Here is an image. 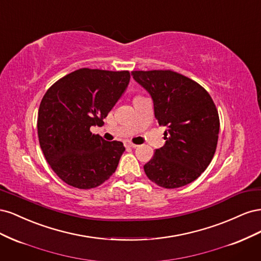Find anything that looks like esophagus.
Returning <instances> with one entry per match:
<instances>
[{
    "label": "esophagus",
    "instance_id": "34e87169",
    "mask_svg": "<svg viewBox=\"0 0 261 261\" xmlns=\"http://www.w3.org/2000/svg\"><path fill=\"white\" fill-rule=\"evenodd\" d=\"M126 147H129V148H136V147H138L137 145H135V144H133V143H126Z\"/></svg>",
    "mask_w": 261,
    "mask_h": 261
}]
</instances>
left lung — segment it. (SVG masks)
<instances>
[{
    "mask_svg": "<svg viewBox=\"0 0 261 261\" xmlns=\"http://www.w3.org/2000/svg\"><path fill=\"white\" fill-rule=\"evenodd\" d=\"M132 76L151 96L156 121L167 127L164 146L145 164L146 175L164 188L192 183L217 149L220 120L210 94L173 70H135Z\"/></svg>",
    "mask_w": 261,
    "mask_h": 261,
    "instance_id": "1",
    "label": "left lung"
}]
</instances>
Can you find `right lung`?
Returning a JSON list of instances; mask_svg holds the SVG:
<instances>
[{"label":"right lung","instance_id":"right-lung-1","mask_svg":"<svg viewBox=\"0 0 261 261\" xmlns=\"http://www.w3.org/2000/svg\"><path fill=\"white\" fill-rule=\"evenodd\" d=\"M128 70L81 68L54 83L38 112V137L45 160L66 184L89 189L115 172L125 147L90 132L102 123L129 84Z\"/></svg>","mask_w":261,"mask_h":261}]
</instances>
